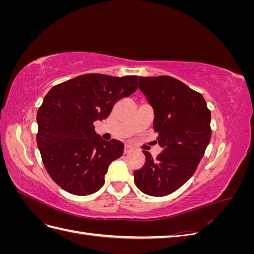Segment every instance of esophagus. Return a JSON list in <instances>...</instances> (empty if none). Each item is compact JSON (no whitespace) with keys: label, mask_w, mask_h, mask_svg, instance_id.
<instances>
[{"label":"esophagus","mask_w":254,"mask_h":254,"mask_svg":"<svg viewBox=\"0 0 254 254\" xmlns=\"http://www.w3.org/2000/svg\"><path fill=\"white\" fill-rule=\"evenodd\" d=\"M132 151V147L130 145H125V148H124V152L125 153H129Z\"/></svg>","instance_id":"34e87169"}]
</instances>
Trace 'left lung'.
<instances>
[{"label":"left lung","instance_id":"1","mask_svg":"<svg viewBox=\"0 0 254 254\" xmlns=\"http://www.w3.org/2000/svg\"><path fill=\"white\" fill-rule=\"evenodd\" d=\"M153 109V129L162 152L133 173L136 188L155 197L172 194L194 175L211 140V112L203 96L171 76L139 77Z\"/></svg>","mask_w":254,"mask_h":254}]
</instances>
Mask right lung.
<instances>
[{
  "instance_id": "obj_1",
  "label": "right lung",
  "mask_w": 254,
  "mask_h": 254,
  "mask_svg": "<svg viewBox=\"0 0 254 254\" xmlns=\"http://www.w3.org/2000/svg\"><path fill=\"white\" fill-rule=\"evenodd\" d=\"M137 89L136 76L84 74L53 87L37 113V145L43 164L58 186L77 196L91 195L105 183L124 144L105 141L93 123L109 117L114 104Z\"/></svg>"
}]
</instances>
